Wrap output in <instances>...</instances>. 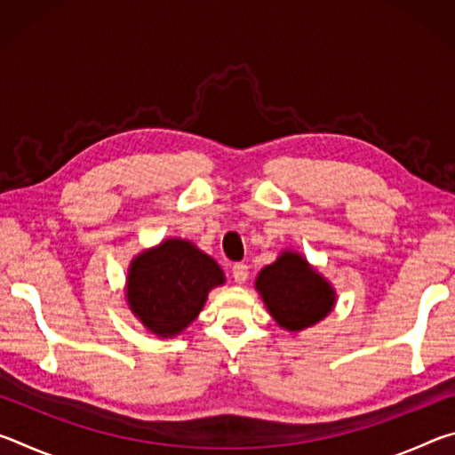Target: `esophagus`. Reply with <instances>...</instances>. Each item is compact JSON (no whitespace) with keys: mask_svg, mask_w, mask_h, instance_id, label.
<instances>
[{"mask_svg":"<svg viewBox=\"0 0 455 455\" xmlns=\"http://www.w3.org/2000/svg\"><path fill=\"white\" fill-rule=\"evenodd\" d=\"M246 276H249V267H246L244 263H235L233 265V279L236 283H244Z\"/></svg>","mask_w":455,"mask_h":455,"instance_id":"esophagus-1","label":"esophagus"}]
</instances>
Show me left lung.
Instances as JSON below:
<instances>
[{"label":"left lung","instance_id":"left-lung-1","mask_svg":"<svg viewBox=\"0 0 455 455\" xmlns=\"http://www.w3.org/2000/svg\"><path fill=\"white\" fill-rule=\"evenodd\" d=\"M257 289L268 313L289 331L311 327L335 305V292L329 283L297 252H283L273 265L265 267Z\"/></svg>","mask_w":455,"mask_h":455}]
</instances>
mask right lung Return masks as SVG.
<instances>
[{"instance_id":"add662e5","label":"right lung","mask_w":455,"mask_h":455,"mask_svg":"<svg viewBox=\"0 0 455 455\" xmlns=\"http://www.w3.org/2000/svg\"><path fill=\"white\" fill-rule=\"evenodd\" d=\"M222 283L225 275L209 255L187 241L171 238L130 267L128 303L152 333L168 337L195 321L209 291Z\"/></svg>"}]
</instances>
